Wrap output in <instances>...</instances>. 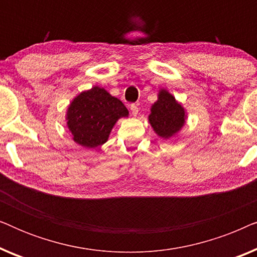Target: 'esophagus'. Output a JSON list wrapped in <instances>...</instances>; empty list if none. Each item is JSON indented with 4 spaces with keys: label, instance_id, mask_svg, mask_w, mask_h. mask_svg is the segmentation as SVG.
<instances>
[{
    "label": "esophagus",
    "instance_id": "obj_1",
    "mask_svg": "<svg viewBox=\"0 0 257 257\" xmlns=\"http://www.w3.org/2000/svg\"><path fill=\"white\" fill-rule=\"evenodd\" d=\"M130 108H131V112H132V114H133V115H137V114H138V112H139L138 105H136V104H132L131 106H130Z\"/></svg>",
    "mask_w": 257,
    "mask_h": 257
}]
</instances>
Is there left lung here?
<instances>
[{
	"label": "left lung",
	"instance_id": "left-lung-1",
	"mask_svg": "<svg viewBox=\"0 0 257 257\" xmlns=\"http://www.w3.org/2000/svg\"><path fill=\"white\" fill-rule=\"evenodd\" d=\"M185 108L166 89H160L158 100L151 106L149 121L160 138L170 139L181 131L186 124Z\"/></svg>",
	"mask_w": 257,
	"mask_h": 257
}]
</instances>
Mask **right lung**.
<instances>
[{"label":"right lung","mask_w":257,"mask_h":257,"mask_svg":"<svg viewBox=\"0 0 257 257\" xmlns=\"http://www.w3.org/2000/svg\"><path fill=\"white\" fill-rule=\"evenodd\" d=\"M122 117H128V110L121 100L96 85L73 98L65 119L73 142L85 149H96L107 142L115 122Z\"/></svg>","instance_id":"add662e5"}]
</instances>
